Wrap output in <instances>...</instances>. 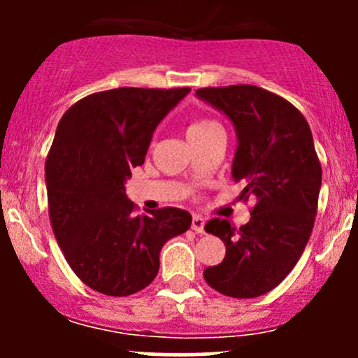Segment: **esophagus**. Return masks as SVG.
Segmentation results:
<instances>
[{"label":"esophagus","mask_w":358,"mask_h":358,"mask_svg":"<svg viewBox=\"0 0 358 358\" xmlns=\"http://www.w3.org/2000/svg\"><path fill=\"white\" fill-rule=\"evenodd\" d=\"M192 229L196 234H205V220L200 215H193L192 219Z\"/></svg>","instance_id":"esophagus-1"}]
</instances>
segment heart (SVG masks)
<instances>
[{
  "mask_svg": "<svg viewBox=\"0 0 358 358\" xmlns=\"http://www.w3.org/2000/svg\"><path fill=\"white\" fill-rule=\"evenodd\" d=\"M215 127H219L217 122L210 121V119H200V121L193 122L190 124V127L187 129V138H193V136H200V134H205L207 131L210 129H215Z\"/></svg>",
  "mask_w": 358,
  "mask_h": 358,
  "instance_id": "1",
  "label": "heart"
}]
</instances>
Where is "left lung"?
I'll list each match as a JSON object with an SVG mask.
<instances>
[{
    "label": "left lung",
    "instance_id": "1",
    "mask_svg": "<svg viewBox=\"0 0 358 358\" xmlns=\"http://www.w3.org/2000/svg\"><path fill=\"white\" fill-rule=\"evenodd\" d=\"M195 96L232 122V178L244 187L239 199H256L239 231L225 219L207 222L225 257L203 278L225 296L257 298L291 273L313 231L322 188L313 134L293 104L256 85L199 89Z\"/></svg>",
    "mask_w": 358,
    "mask_h": 358
}]
</instances>
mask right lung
I'll return each mask as SVG.
<instances>
[{
    "label": "right lung",
    "instance_id": "obj_1",
    "mask_svg": "<svg viewBox=\"0 0 358 358\" xmlns=\"http://www.w3.org/2000/svg\"><path fill=\"white\" fill-rule=\"evenodd\" d=\"M188 92L104 90L76 102L57 126L45 163L48 212L69 266L94 291H141L158 274L163 245L192 225L190 213L175 207L134 215L126 195L156 126Z\"/></svg>",
    "mask_w": 358,
    "mask_h": 358
}]
</instances>
